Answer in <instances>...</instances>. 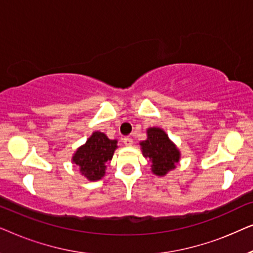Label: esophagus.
<instances>
[{"mask_svg":"<svg viewBox=\"0 0 253 253\" xmlns=\"http://www.w3.org/2000/svg\"><path fill=\"white\" fill-rule=\"evenodd\" d=\"M123 143H124V145H126V146H131V145L133 144V140H132V138H130V137H124L123 138Z\"/></svg>","mask_w":253,"mask_h":253,"instance_id":"1","label":"esophagus"}]
</instances>
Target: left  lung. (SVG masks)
Returning <instances> with one entry per match:
<instances>
[{
	"label": "left lung",
	"mask_w": 253,
	"mask_h": 253,
	"mask_svg": "<svg viewBox=\"0 0 253 253\" xmlns=\"http://www.w3.org/2000/svg\"><path fill=\"white\" fill-rule=\"evenodd\" d=\"M140 147L144 157L152 162L153 174L158 176L174 169L181 158L178 148L160 127H148L147 139L140 141Z\"/></svg>",
	"instance_id": "1"
}]
</instances>
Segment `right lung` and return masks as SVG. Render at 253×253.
Masks as SVG:
<instances>
[{
    "label": "right lung",
    "instance_id": "add662e5",
    "mask_svg": "<svg viewBox=\"0 0 253 253\" xmlns=\"http://www.w3.org/2000/svg\"><path fill=\"white\" fill-rule=\"evenodd\" d=\"M117 140L109 139L103 132L95 131L84 145L76 151L72 162L88 181H98L105 176L106 162L112 160Z\"/></svg>",
    "mask_w": 253,
    "mask_h": 253
}]
</instances>
